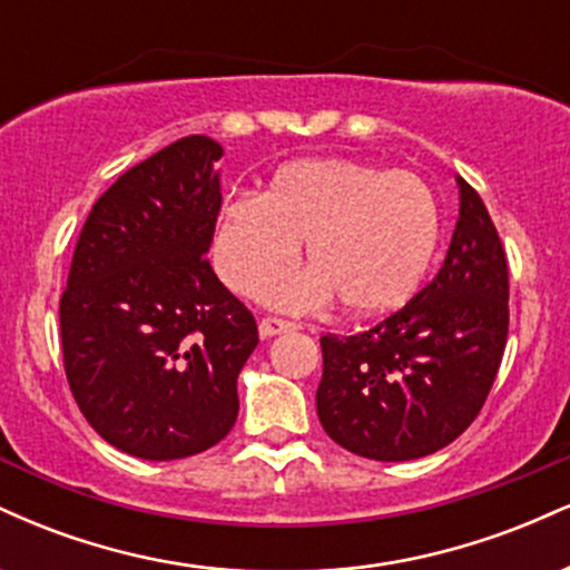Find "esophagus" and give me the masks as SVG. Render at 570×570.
Returning <instances> with one entry per match:
<instances>
[{
	"instance_id": "esophagus-1",
	"label": "esophagus",
	"mask_w": 570,
	"mask_h": 570,
	"mask_svg": "<svg viewBox=\"0 0 570 570\" xmlns=\"http://www.w3.org/2000/svg\"><path fill=\"white\" fill-rule=\"evenodd\" d=\"M292 330H297V324L284 322V318H263V322H259V337H276Z\"/></svg>"
}]
</instances>
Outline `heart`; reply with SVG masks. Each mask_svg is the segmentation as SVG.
Here are the masks:
<instances>
[{"mask_svg": "<svg viewBox=\"0 0 570 570\" xmlns=\"http://www.w3.org/2000/svg\"><path fill=\"white\" fill-rule=\"evenodd\" d=\"M306 240L307 272L269 273ZM440 244V208L421 176L351 158H299L273 174L265 193L225 198L214 259L235 292L254 286L265 305L307 311L337 297L351 316L404 305Z\"/></svg>", "mask_w": 570, "mask_h": 570, "instance_id": "1", "label": "heart"}]
</instances>
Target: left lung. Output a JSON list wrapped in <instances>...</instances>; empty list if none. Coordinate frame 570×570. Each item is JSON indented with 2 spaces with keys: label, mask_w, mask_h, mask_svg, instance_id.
Returning a JSON list of instances; mask_svg holds the SVG:
<instances>
[{
  "label": "left lung",
  "mask_w": 570,
  "mask_h": 570,
  "mask_svg": "<svg viewBox=\"0 0 570 570\" xmlns=\"http://www.w3.org/2000/svg\"><path fill=\"white\" fill-rule=\"evenodd\" d=\"M455 181L461 208L436 278L362 335L322 337L318 421L372 461H412L461 436L507 348V254L476 189Z\"/></svg>",
  "instance_id": "1"
}]
</instances>
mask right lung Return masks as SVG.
I'll return each instance as SVG.
<instances>
[{
  "label": "right lung",
  "instance_id": "add662e5",
  "mask_svg": "<svg viewBox=\"0 0 570 570\" xmlns=\"http://www.w3.org/2000/svg\"><path fill=\"white\" fill-rule=\"evenodd\" d=\"M222 155L219 141L185 136L130 168L90 208L71 257L58 311L69 389L98 436L144 461L230 434L259 343L206 259Z\"/></svg>",
  "mask_w": 570,
  "mask_h": 570
}]
</instances>
